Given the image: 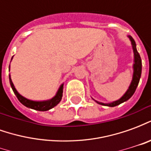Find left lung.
Segmentation results:
<instances>
[{
	"mask_svg": "<svg viewBox=\"0 0 151 151\" xmlns=\"http://www.w3.org/2000/svg\"><path fill=\"white\" fill-rule=\"evenodd\" d=\"M129 37L130 40H131L133 52H134V65H133V70L134 71H133V80H132V82H131V84L129 86V88L128 89L126 93L119 100L113 102V103H111V104H103V103H99V102L96 101L99 104L108 106V107L117 106V105L120 104H122L124 102L127 101L128 99H129L132 97V95L134 94V92H135L137 87V85H138L140 81V78H141V74H142V60H141V56H140L139 53L137 52V51L135 41H134L132 36H129Z\"/></svg>",
	"mask_w": 151,
	"mask_h": 151,
	"instance_id": "1",
	"label": "left lung"
}]
</instances>
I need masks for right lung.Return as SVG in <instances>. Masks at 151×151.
Returning a JSON list of instances; mask_svg holds the SVG:
<instances>
[{
  "instance_id": "obj_1",
  "label": "right lung",
  "mask_w": 151,
  "mask_h": 151,
  "mask_svg": "<svg viewBox=\"0 0 151 151\" xmlns=\"http://www.w3.org/2000/svg\"><path fill=\"white\" fill-rule=\"evenodd\" d=\"M10 66V65H9ZM9 82H10V86H11L12 89H13V91L15 94V95L17 96L18 99L20 101L21 104L27 107V108H32V109H35V110H37V111H47L51 108H54L55 106L59 104L61 99H62L63 95V85L60 86L59 91L56 93V96L52 98L50 100H47V101H43V102H36V101H32V100H29L27 99L22 97L19 93H18L16 89H15L14 86L13 84V82L11 81V78H10V76H9Z\"/></svg>"
}]
</instances>
